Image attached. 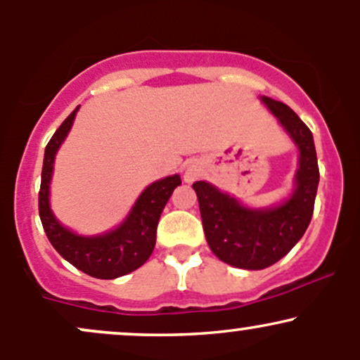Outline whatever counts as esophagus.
Wrapping results in <instances>:
<instances>
[{"instance_id":"obj_1","label":"esophagus","mask_w":360,"mask_h":360,"mask_svg":"<svg viewBox=\"0 0 360 360\" xmlns=\"http://www.w3.org/2000/svg\"><path fill=\"white\" fill-rule=\"evenodd\" d=\"M194 179H198V171L194 167H188L184 172V181H188V183H193Z\"/></svg>"}]
</instances>
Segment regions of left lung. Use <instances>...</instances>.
I'll return each instance as SVG.
<instances>
[{"label": "left lung", "mask_w": 360, "mask_h": 360, "mask_svg": "<svg viewBox=\"0 0 360 360\" xmlns=\"http://www.w3.org/2000/svg\"><path fill=\"white\" fill-rule=\"evenodd\" d=\"M300 148V169L291 200L278 208L249 210L205 181L193 184L210 249L240 269H266L288 254L307 232L320 181L311 130L284 103L262 98Z\"/></svg>", "instance_id": "8db88e82"}]
</instances>
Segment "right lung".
<instances>
[{"mask_svg":"<svg viewBox=\"0 0 360 360\" xmlns=\"http://www.w3.org/2000/svg\"><path fill=\"white\" fill-rule=\"evenodd\" d=\"M79 108V106H77ZM77 108L62 122L45 147L42 183L39 191V214L42 226L52 247L71 262L74 267L98 279H115L139 269L147 262L155 247L157 223L179 176H169L157 181L140 194L131 213L118 229L100 237H79L56 220L49 206V184H51L53 157L62 140L71 130Z\"/></svg>","mask_w":360,"mask_h":360,"instance_id":"obj_1","label":"right lung"}]
</instances>
